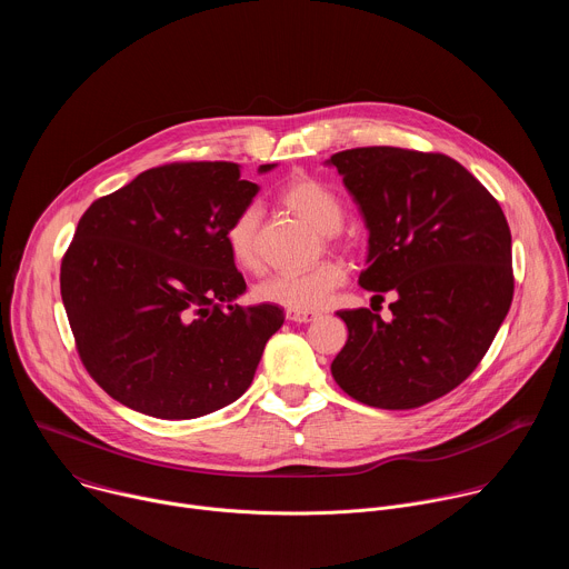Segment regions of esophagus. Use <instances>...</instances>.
Listing matches in <instances>:
<instances>
[{
    "label": "esophagus",
    "mask_w": 569,
    "mask_h": 569,
    "mask_svg": "<svg viewBox=\"0 0 569 569\" xmlns=\"http://www.w3.org/2000/svg\"><path fill=\"white\" fill-rule=\"evenodd\" d=\"M286 317L290 319V321H297V323H308V321H312V319H317L319 317V312H315V310H286Z\"/></svg>",
    "instance_id": "1"
}]
</instances>
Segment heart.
Masks as SVG:
<instances>
[{
    "mask_svg": "<svg viewBox=\"0 0 569 569\" xmlns=\"http://www.w3.org/2000/svg\"><path fill=\"white\" fill-rule=\"evenodd\" d=\"M281 202L312 224L317 231L329 238L342 227L345 207L333 189L312 178H297L281 191ZM259 207L250 204L240 209L224 231V240L233 263L242 270L259 268ZM347 270L336 259H323L312 268L297 272L270 274L257 286V297L261 301L290 308V310H315L327 303L333 292L345 283Z\"/></svg>",
    "mask_w": 569,
    "mask_h": 569,
    "instance_id": "b5f03b06",
    "label": "heart"
}]
</instances>
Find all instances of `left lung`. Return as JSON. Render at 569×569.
Listing matches in <instances>:
<instances>
[{
	"label": "left lung",
	"mask_w": 569,
	"mask_h": 569,
	"mask_svg": "<svg viewBox=\"0 0 569 569\" xmlns=\"http://www.w3.org/2000/svg\"><path fill=\"white\" fill-rule=\"evenodd\" d=\"M329 164L369 229L358 283L385 292L391 319L338 310L349 329L331 373L356 400L415 410L461 385L511 308V229L498 200L441 152L367 146Z\"/></svg>",
	"instance_id": "left-lung-1"
}]
</instances>
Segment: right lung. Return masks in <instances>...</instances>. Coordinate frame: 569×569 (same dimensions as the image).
Segmentation results:
<instances>
[{
    "mask_svg": "<svg viewBox=\"0 0 569 569\" xmlns=\"http://www.w3.org/2000/svg\"><path fill=\"white\" fill-rule=\"evenodd\" d=\"M257 193L233 161H176L78 220L60 266L62 303L88 373L126 408L196 419L252 385L283 310L233 303L248 286L224 231Z\"/></svg>",
    "mask_w": 569,
    "mask_h": 569,
    "instance_id": "1",
    "label": "right lung"
}]
</instances>
